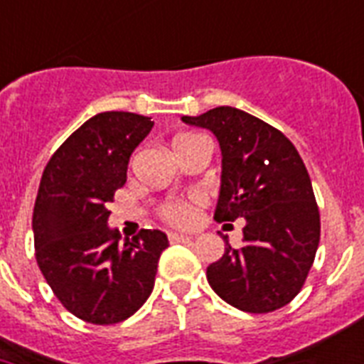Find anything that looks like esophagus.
<instances>
[{"label": "esophagus", "mask_w": 364, "mask_h": 364, "mask_svg": "<svg viewBox=\"0 0 364 364\" xmlns=\"http://www.w3.org/2000/svg\"><path fill=\"white\" fill-rule=\"evenodd\" d=\"M168 238H170L171 243H176V242H188L191 236H187V234H179V232H170L168 234Z\"/></svg>", "instance_id": "obj_1"}]
</instances>
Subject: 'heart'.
Listing matches in <instances>:
<instances>
[{
  "instance_id": "b5f03b06",
  "label": "heart",
  "mask_w": 364,
  "mask_h": 364,
  "mask_svg": "<svg viewBox=\"0 0 364 364\" xmlns=\"http://www.w3.org/2000/svg\"><path fill=\"white\" fill-rule=\"evenodd\" d=\"M191 137H194V136H188V134H185V136L173 137V143H171V145H177V143L185 141V139H191ZM194 204H200L198 196H196V198H193V202H188V204H170V205H166L164 215L168 217V219H170L171 223H177V225H187V223L193 221Z\"/></svg>"
}]
</instances>
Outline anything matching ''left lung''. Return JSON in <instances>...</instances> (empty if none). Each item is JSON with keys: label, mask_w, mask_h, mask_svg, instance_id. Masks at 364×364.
<instances>
[{"label": "left lung", "mask_w": 364, "mask_h": 364, "mask_svg": "<svg viewBox=\"0 0 364 364\" xmlns=\"http://www.w3.org/2000/svg\"><path fill=\"white\" fill-rule=\"evenodd\" d=\"M183 122L210 130L221 147L215 219H243V245L225 240L208 266L211 289L234 308L266 314L299 294L319 245V210L294 145L274 126L236 107H215Z\"/></svg>", "instance_id": "1"}]
</instances>
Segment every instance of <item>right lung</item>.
<instances>
[{
    "mask_svg": "<svg viewBox=\"0 0 364 364\" xmlns=\"http://www.w3.org/2000/svg\"><path fill=\"white\" fill-rule=\"evenodd\" d=\"M154 122L126 111L88 119L43 171L36 208V259L56 299L82 321L111 325L136 314L153 293L168 247L162 230L121 240L107 202L126 183L134 149Z\"/></svg>",
    "mask_w": 364,
    "mask_h": 364,
    "instance_id": "1",
    "label": "right lung"
}]
</instances>
